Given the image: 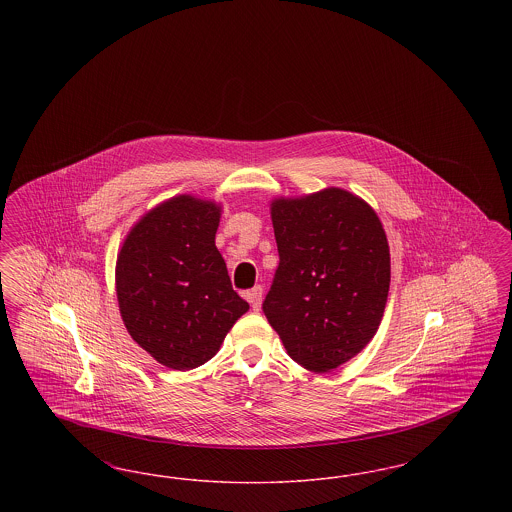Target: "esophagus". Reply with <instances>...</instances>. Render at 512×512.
Instances as JSON below:
<instances>
[{
    "instance_id": "obj_1",
    "label": "esophagus",
    "mask_w": 512,
    "mask_h": 512,
    "mask_svg": "<svg viewBox=\"0 0 512 512\" xmlns=\"http://www.w3.org/2000/svg\"><path fill=\"white\" fill-rule=\"evenodd\" d=\"M245 297H247V301L251 303L253 311H259V309H261V301H263V288H261V286H255L253 290H249V292L245 293Z\"/></svg>"
}]
</instances>
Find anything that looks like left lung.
<instances>
[{
  "label": "left lung",
  "mask_w": 512,
  "mask_h": 512,
  "mask_svg": "<svg viewBox=\"0 0 512 512\" xmlns=\"http://www.w3.org/2000/svg\"><path fill=\"white\" fill-rule=\"evenodd\" d=\"M280 263L263 311L288 355L330 372L374 338L390 292V245L361 197L326 188L270 203Z\"/></svg>",
  "instance_id": "obj_1"
}]
</instances>
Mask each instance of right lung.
Instances as JSON below:
<instances>
[{
  "mask_svg": "<svg viewBox=\"0 0 512 512\" xmlns=\"http://www.w3.org/2000/svg\"><path fill=\"white\" fill-rule=\"evenodd\" d=\"M220 205L176 195L147 211L122 242L115 282L122 322L161 365L213 359L249 305L232 290L215 245Z\"/></svg>",
  "mask_w": 512,
  "mask_h": 512,
  "instance_id": "obj_1",
  "label": "right lung"
}]
</instances>
